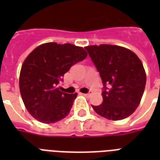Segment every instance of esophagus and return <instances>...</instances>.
Wrapping results in <instances>:
<instances>
[{
    "mask_svg": "<svg viewBox=\"0 0 160 160\" xmlns=\"http://www.w3.org/2000/svg\"><path fill=\"white\" fill-rule=\"evenodd\" d=\"M90 94H91V93H90V92H88V93H83V95L86 96V97H89V96L90 95Z\"/></svg>",
    "mask_w": 160,
    "mask_h": 160,
    "instance_id": "34e87169",
    "label": "esophagus"
}]
</instances>
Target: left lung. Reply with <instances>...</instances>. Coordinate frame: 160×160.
Masks as SVG:
<instances>
[{
    "instance_id": "left-lung-1",
    "label": "left lung",
    "mask_w": 160,
    "mask_h": 160,
    "mask_svg": "<svg viewBox=\"0 0 160 160\" xmlns=\"http://www.w3.org/2000/svg\"><path fill=\"white\" fill-rule=\"evenodd\" d=\"M102 80V102L93 110L108 120H122L138 107L146 76L141 60L132 51L115 45L85 48Z\"/></svg>"
}]
</instances>
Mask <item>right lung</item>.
Returning a JSON list of instances; mask_svg holds the SVG:
<instances>
[{
	"instance_id": "obj_1",
	"label": "right lung",
	"mask_w": 160,
	"mask_h": 160,
	"mask_svg": "<svg viewBox=\"0 0 160 160\" xmlns=\"http://www.w3.org/2000/svg\"><path fill=\"white\" fill-rule=\"evenodd\" d=\"M87 57L84 49L72 44L48 42L34 49L24 60L19 89L26 108L42 123H54L70 112L77 93L61 91L64 74Z\"/></svg>"
}]
</instances>
